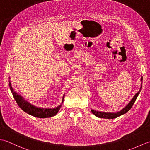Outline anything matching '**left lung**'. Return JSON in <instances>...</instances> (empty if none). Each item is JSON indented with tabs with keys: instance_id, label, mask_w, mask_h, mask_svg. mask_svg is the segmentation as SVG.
Here are the masks:
<instances>
[{
	"instance_id": "left-lung-1",
	"label": "left lung",
	"mask_w": 150,
	"mask_h": 150,
	"mask_svg": "<svg viewBox=\"0 0 150 150\" xmlns=\"http://www.w3.org/2000/svg\"><path fill=\"white\" fill-rule=\"evenodd\" d=\"M140 81H141V86H140V88L139 91L137 92L134 96L133 97V98L131 100L130 102L127 103V104L124 107L123 109H122L120 111H119L118 112H102V111H96L94 109H91V112L93 115H94L96 117H98V118H106V119H113L116 118L120 116L124 115L125 113L129 111V109L132 108V106L133 105V103H135V100L137 99V96L139 94L140 90L142 88V76H141V78H140Z\"/></svg>"
}]
</instances>
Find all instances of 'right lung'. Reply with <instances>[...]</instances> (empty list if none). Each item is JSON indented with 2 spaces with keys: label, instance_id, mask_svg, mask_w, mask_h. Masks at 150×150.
Masks as SVG:
<instances>
[{
  "label": "right lung",
  "instance_id": "1",
  "mask_svg": "<svg viewBox=\"0 0 150 150\" xmlns=\"http://www.w3.org/2000/svg\"><path fill=\"white\" fill-rule=\"evenodd\" d=\"M9 78L10 79V78ZM9 86H10L11 92L12 94H13V98H15V101H16L18 105L19 106V108L22 109L23 111L26 112L27 114L33 116V117H35L37 118H50L56 115L58 112V111H59L60 108H62V105L64 101V98H65V94H64L61 104L57 107H55L54 108H39V107H37L32 105V103H30L28 101L24 99L21 94H19L15 92L13 90V87L11 86L10 80H9Z\"/></svg>",
  "mask_w": 150,
  "mask_h": 150
}]
</instances>
